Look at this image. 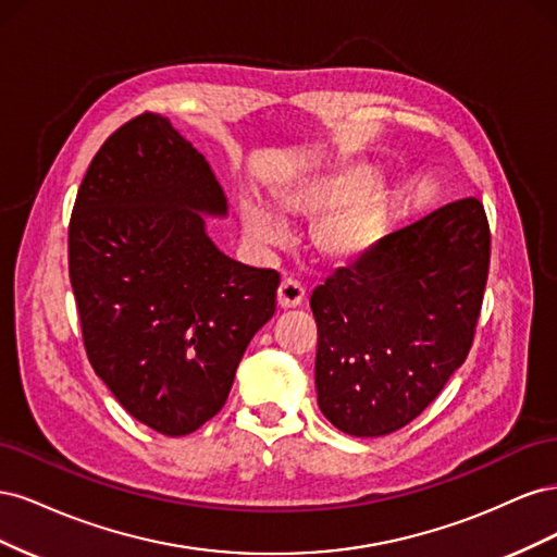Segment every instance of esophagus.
I'll use <instances>...</instances> for the list:
<instances>
[{
    "label": "esophagus",
    "instance_id": "obj_1",
    "mask_svg": "<svg viewBox=\"0 0 557 557\" xmlns=\"http://www.w3.org/2000/svg\"><path fill=\"white\" fill-rule=\"evenodd\" d=\"M305 297H307V293H305V288H301V283H297L293 278H285L278 285V307L281 309H295L301 305V301H305Z\"/></svg>",
    "mask_w": 557,
    "mask_h": 557
}]
</instances>
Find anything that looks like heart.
Returning <instances> with one entry per match:
<instances>
[{
  "mask_svg": "<svg viewBox=\"0 0 557 557\" xmlns=\"http://www.w3.org/2000/svg\"><path fill=\"white\" fill-rule=\"evenodd\" d=\"M278 205L290 218H319L313 246L330 260H356L372 250L387 230L391 188L383 178H367L360 166L299 178L278 193ZM242 223L250 242L278 246L285 223L258 201L242 209Z\"/></svg>",
  "mask_w": 557,
  "mask_h": 557,
  "instance_id": "obj_1",
  "label": "heart"
}]
</instances>
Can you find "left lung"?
<instances>
[{
	"label": "left lung",
	"instance_id": "left-lung-1",
	"mask_svg": "<svg viewBox=\"0 0 557 557\" xmlns=\"http://www.w3.org/2000/svg\"><path fill=\"white\" fill-rule=\"evenodd\" d=\"M487 269V215L467 197L318 285L315 391L336 430L383 436L428 409L474 344Z\"/></svg>",
	"mask_w": 557,
	"mask_h": 557
}]
</instances>
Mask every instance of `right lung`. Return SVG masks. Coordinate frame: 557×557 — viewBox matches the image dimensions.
I'll return each instance as SVG.
<instances>
[{
  "mask_svg": "<svg viewBox=\"0 0 557 557\" xmlns=\"http://www.w3.org/2000/svg\"><path fill=\"white\" fill-rule=\"evenodd\" d=\"M209 162L160 113L97 150L70 221V281L88 360L121 407L164 436L225 407L281 276L227 258L199 213L225 215Z\"/></svg>",
  "mask_w": 557,
  "mask_h": 557,
  "instance_id": "right-lung-1",
  "label": "right lung"
}]
</instances>
